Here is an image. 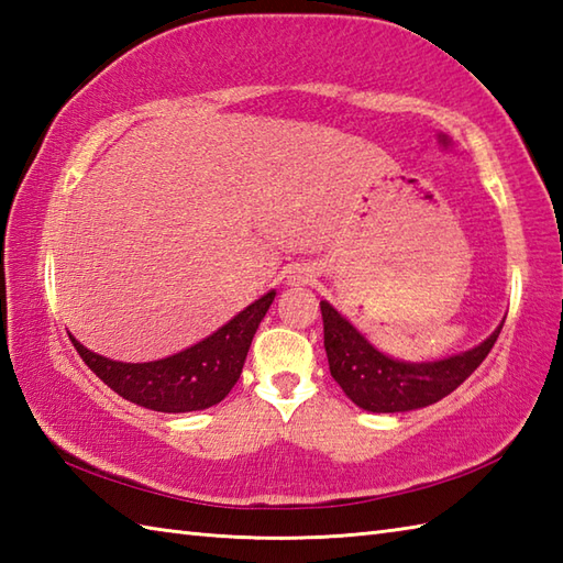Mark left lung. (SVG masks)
<instances>
[{"mask_svg":"<svg viewBox=\"0 0 563 563\" xmlns=\"http://www.w3.org/2000/svg\"><path fill=\"white\" fill-rule=\"evenodd\" d=\"M331 377L353 404L373 413L423 409L457 389L494 349L500 324L476 349L435 363H399L373 349L329 302H319Z\"/></svg>","mask_w":563,"mask_h":563,"instance_id":"8db88e82","label":"left lung"}]
</instances>
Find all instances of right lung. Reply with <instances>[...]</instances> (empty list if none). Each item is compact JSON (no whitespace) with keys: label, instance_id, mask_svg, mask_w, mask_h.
Returning a JSON list of instances; mask_svg holds the SVG:
<instances>
[{"label":"right lung","instance_id":"right-lung-1","mask_svg":"<svg viewBox=\"0 0 563 563\" xmlns=\"http://www.w3.org/2000/svg\"><path fill=\"white\" fill-rule=\"evenodd\" d=\"M273 297L275 292L271 290L206 341L154 363H115L69 339L91 373L123 399L164 413L200 411L220 404L236 385L251 339Z\"/></svg>","mask_w":563,"mask_h":563}]
</instances>
